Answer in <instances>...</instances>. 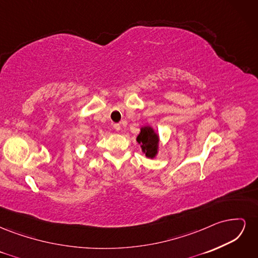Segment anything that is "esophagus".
<instances>
[{"label":"esophagus","instance_id":"esophagus-1","mask_svg":"<svg viewBox=\"0 0 258 258\" xmlns=\"http://www.w3.org/2000/svg\"><path fill=\"white\" fill-rule=\"evenodd\" d=\"M113 128H114L116 131H119V130H120V124H119V123H114Z\"/></svg>","mask_w":258,"mask_h":258}]
</instances>
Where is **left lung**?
Instances as JSON below:
<instances>
[{
	"mask_svg": "<svg viewBox=\"0 0 258 258\" xmlns=\"http://www.w3.org/2000/svg\"><path fill=\"white\" fill-rule=\"evenodd\" d=\"M137 142L141 145L142 153L147 158L154 159L159 151V135L152 126H144L140 129V134L137 137Z\"/></svg>",
	"mask_w": 258,
	"mask_h": 258,
	"instance_id": "1",
	"label": "left lung"
}]
</instances>
